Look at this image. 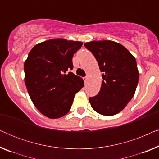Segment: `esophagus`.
<instances>
[{"label": "esophagus", "mask_w": 159, "mask_h": 159, "mask_svg": "<svg viewBox=\"0 0 159 159\" xmlns=\"http://www.w3.org/2000/svg\"><path fill=\"white\" fill-rule=\"evenodd\" d=\"M88 77H84V83H87V82H88Z\"/></svg>", "instance_id": "esophagus-1"}]
</instances>
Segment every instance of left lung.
<instances>
[{
	"label": "left lung",
	"mask_w": 159,
	"mask_h": 159,
	"mask_svg": "<svg viewBox=\"0 0 159 159\" xmlns=\"http://www.w3.org/2000/svg\"><path fill=\"white\" fill-rule=\"evenodd\" d=\"M84 46L94 55L103 72L98 94L89 98L91 106L104 116L118 114L135 93L139 80L135 58L122 45L111 40H95Z\"/></svg>",
	"instance_id": "8db88e82"
}]
</instances>
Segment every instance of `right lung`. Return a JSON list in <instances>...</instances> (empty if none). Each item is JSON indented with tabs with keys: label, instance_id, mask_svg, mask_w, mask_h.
Listing matches in <instances>:
<instances>
[{
	"label": "right lung",
	"instance_id": "1",
	"mask_svg": "<svg viewBox=\"0 0 159 159\" xmlns=\"http://www.w3.org/2000/svg\"><path fill=\"white\" fill-rule=\"evenodd\" d=\"M79 41L51 39L34 45L24 65L25 81L32 103L50 119L69 111L76 93L84 87L72 70L74 54L82 47Z\"/></svg>",
	"mask_w": 159,
	"mask_h": 159
}]
</instances>
